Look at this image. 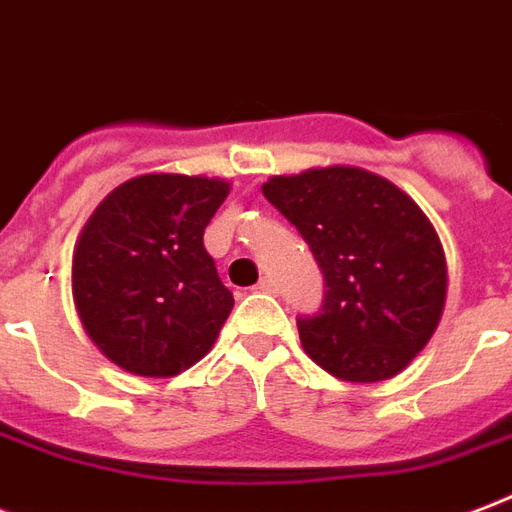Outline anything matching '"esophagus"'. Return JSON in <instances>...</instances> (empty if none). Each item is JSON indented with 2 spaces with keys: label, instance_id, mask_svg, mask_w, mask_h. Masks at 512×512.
<instances>
[{
  "label": "esophagus",
  "instance_id": "esophagus-1",
  "mask_svg": "<svg viewBox=\"0 0 512 512\" xmlns=\"http://www.w3.org/2000/svg\"><path fill=\"white\" fill-rule=\"evenodd\" d=\"M255 290H257V292H276V282H273V279H268V276H265V279H260V282H257Z\"/></svg>",
  "mask_w": 512,
  "mask_h": 512
}]
</instances>
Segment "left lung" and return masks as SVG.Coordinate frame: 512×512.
I'll return each instance as SVG.
<instances>
[{"label":"left lung","mask_w":512,"mask_h":512,"mask_svg":"<svg viewBox=\"0 0 512 512\" xmlns=\"http://www.w3.org/2000/svg\"><path fill=\"white\" fill-rule=\"evenodd\" d=\"M263 195L325 273L322 311L298 319L308 357L351 384L408 368L438 330L448 290L446 252L419 204L357 166L279 174Z\"/></svg>","instance_id":"1"}]
</instances>
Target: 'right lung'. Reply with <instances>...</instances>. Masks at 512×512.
<instances>
[{
  "label": "right lung",
  "instance_id": "obj_1",
  "mask_svg": "<svg viewBox=\"0 0 512 512\" xmlns=\"http://www.w3.org/2000/svg\"><path fill=\"white\" fill-rule=\"evenodd\" d=\"M230 182L142 174L85 222L72 255L77 317L99 351L134 376L169 378L204 357L233 295L204 249Z\"/></svg>",
  "mask_w": 512,
  "mask_h": 512
}]
</instances>
